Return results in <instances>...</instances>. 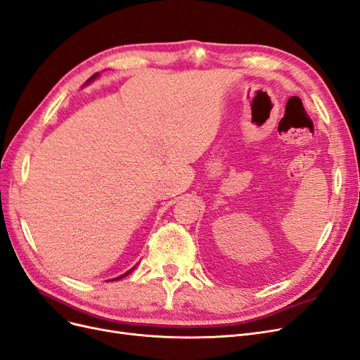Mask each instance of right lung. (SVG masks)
<instances>
[{"label": "right lung", "mask_w": 360, "mask_h": 360, "mask_svg": "<svg viewBox=\"0 0 360 360\" xmlns=\"http://www.w3.org/2000/svg\"><path fill=\"white\" fill-rule=\"evenodd\" d=\"M96 77H97V74H94V75H93V77H91V78H90V79H89V81H87V82H90V81H93V79H94V78H96ZM131 270H133V269H131ZM131 270H128V271H127V273H124V275H122V276H120V278H115V279H113V281H118V279H121V278H124V276H127V275H128V273H131Z\"/></svg>", "instance_id": "add662e5"}]
</instances>
